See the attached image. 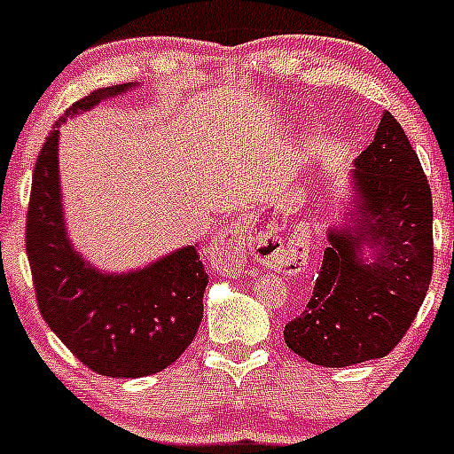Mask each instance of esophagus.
<instances>
[{"label":"esophagus","mask_w":454,"mask_h":454,"mask_svg":"<svg viewBox=\"0 0 454 454\" xmlns=\"http://www.w3.org/2000/svg\"><path fill=\"white\" fill-rule=\"evenodd\" d=\"M262 246H266L268 250H272V259H286V256H300L302 250L295 246L284 247L282 240H277V236H266L262 240ZM246 247V236L240 234V230H227L220 234V239L215 240L214 247H211V254H214V262L218 266H230V263L239 262L240 252Z\"/></svg>","instance_id":"34e87169"}]
</instances>
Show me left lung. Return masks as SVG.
I'll return each instance as SVG.
<instances>
[{"label":"left lung","mask_w":454,"mask_h":454,"mask_svg":"<svg viewBox=\"0 0 454 454\" xmlns=\"http://www.w3.org/2000/svg\"><path fill=\"white\" fill-rule=\"evenodd\" d=\"M346 188L307 309L284 327L295 355L327 368L387 356L432 279V192L388 111L352 161Z\"/></svg>","instance_id":"8db88e82"}]
</instances>
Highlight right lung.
Returning a JSON list of instances; mask_svg holds the SVG:
<instances>
[{
  "label": "right lung",
  "instance_id": "obj_1",
  "mask_svg": "<svg viewBox=\"0 0 454 454\" xmlns=\"http://www.w3.org/2000/svg\"><path fill=\"white\" fill-rule=\"evenodd\" d=\"M140 83L92 90L59 118L40 150L27 211V256L38 309L50 330L90 371L145 377L177 362L198 334L207 272L195 246L129 270H102L67 234L59 140L67 118L122 98Z\"/></svg>",
  "mask_w": 454,
  "mask_h": 454
}]
</instances>
